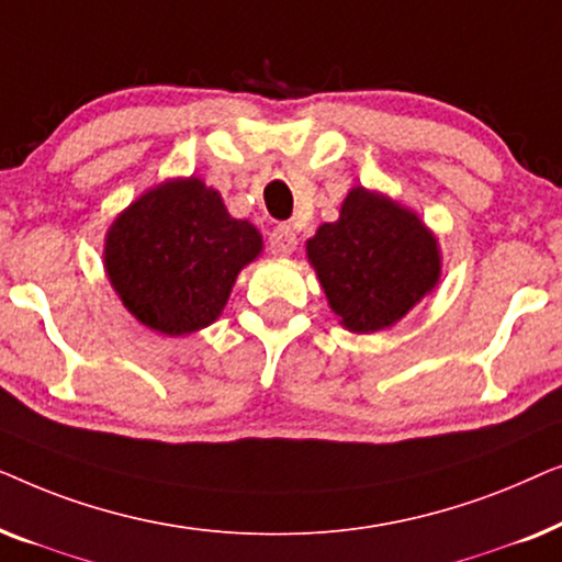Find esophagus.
<instances>
[{"label": "esophagus", "mask_w": 562, "mask_h": 562, "mask_svg": "<svg viewBox=\"0 0 562 562\" xmlns=\"http://www.w3.org/2000/svg\"><path fill=\"white\" fill-rule=\"evenodd\" d=\"M268 245H271V252L279 258H286L296 250V235L289 225H279L268 237Z\"/></svg>", "instance_id": "34e87169"}]
</instances>
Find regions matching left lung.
Here are the masks:
<instances>
[{
  "instance_id": "1",
  "label": "left lung",
  "mask_w": 562,
  "mask_h": 562,
  "mask_svg": "<svg viewBox=\"0 0 562 562\" xmlns=\"http://www.w3.org/2000/svg\"><path fill=\"white\" fill-rule=\"evenodd\" d=\"M306 258L329 310L358 335L394 327L442 276L440 243L419 214L366 187H352L340 217L306 240Z\"/></svg>"
}]
</instances>
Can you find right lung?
<instances>
[{
  "instance_id": "right-lung-1",
  "label": "right lung",
  "mask_w": 562,
  "mask_h": 562,
  "mask_svg": "<svg viewBox=\"0 0 562 562\" xmlns=\"http://www.w3.org/2000/svg\"><path fill=\"white\" fill-rule=\"evenodd\" d=\"M263 252V235L235 220L202 179H168L125 206L106 229L104 271L114 294L153 333L210 327L237 273Z\"/></svg>"
}]
</instances>
